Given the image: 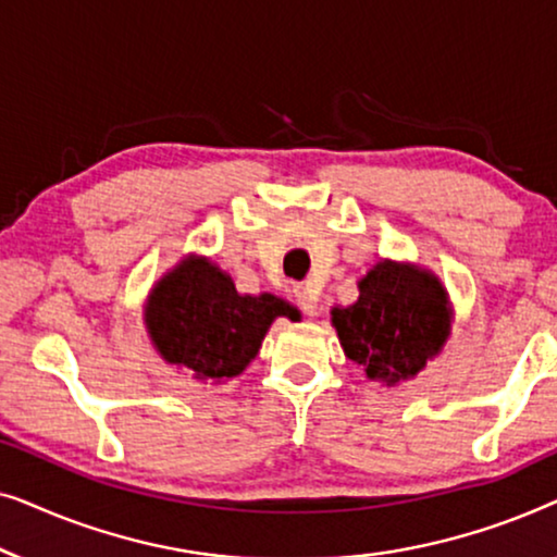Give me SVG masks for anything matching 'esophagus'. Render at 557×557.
<instances>
[{"mask_svg":"<svg viewBox=\"0 0 557 557\" xmlns=\"http://www.w3.org/2000/svg\"><path fill=\"white\" fill-rule=\"evenodd\" d=\"M294 296H296V304H299L304 314H307V317H314V314H317V299H319V294L314 292V288L301 284V286L294 288Z\"/></svg>","mask_w":557,"mask_h":557,"instance_id":"34e87169","label":"esophagus"}]
</instances>
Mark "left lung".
Returning <instances> with one entry per match:
<instances>
[{
	"instance_id": "left-lung-1",
	"label": "left lung",
	"mask_w": 557,
	"mask_h": 557,
	"mask_svg": "<svg viewBox=\"0 0 557 557\" xmlns=\"http://www.w3.org/2000/svg\"><path fill=\"white\" fill-rule=\"evenodd\" d=\"M357 301L332 309L339 345L372 383L413 380L451 337L454 307L436 273L380 258L357 281Z\"/></svg>"
}]
</instances>
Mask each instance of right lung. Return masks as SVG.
Wrapping results in <instances>:
<instances>
[{"label":"right lung","mask_w":557,"mask_h":557,"mask_svg":"<svg viewBox=\"0 0 557 557\" xmlns=\"http://www.w3.org/2000/svg\"><path fill=\"white\" fill-rule=\"evenodd\" d=\"M278 317L294 319L296 307L265 292L240 294L231 273L195 253L164 271L144 301L157 355L210 385L243 375Z\"/></svg>","instance_id":"obj_1"}]
</instances>
